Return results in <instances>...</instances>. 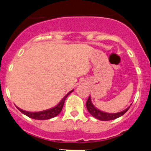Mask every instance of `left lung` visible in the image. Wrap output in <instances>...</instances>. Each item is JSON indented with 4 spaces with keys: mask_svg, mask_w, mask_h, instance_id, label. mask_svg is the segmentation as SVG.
<instances>
[{
    "mask_svg": "<svg viewBox=\"0 0 151 151\" xmlns=\"http://www.w3.org/2000/svg\"><path fill=\"white\" fill-rule=\"evenodd\" d=\"M86 108H87L88 112L90 113L91 114L93 117L96 118V119H99V120L102 121H108L115 119H116V118L119 117V116H122L123 114H125V113L128 111V110L130 108V107H128V108H126L125 111H122V112L115 113V114H108V113L102 112V111L96 109V108L93 106L91 101V97L89 96L87 102H86Z\"/></svg>",
    "mask_w": 151,
    "mask_h": 151,
    "instance_id": "obj_1",
    "label": "left lung"
}]
</instances>
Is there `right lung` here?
I'll list each match as a JSON object with an SVG mask.
<instances>
[{"mask_svg":"<svg viewBox=\"0 0 151 151\" xmlns=\"http://www.w3.org/2000/svg\"><path fill=\"white\" fill-rule=\"evenodd\" d=\"M72 91L73 90L71 91H70L69 93H67V94L63 98L62 100L60 101V102L57 106L54 107L53 108H51V109L46 110V111H40V112H28V111L20 109V108H17H17L20 112L23 113V114L26 115L27 116H29V117L30 118H32V119H38V120H45V119H52V118L58 116L60 113L61 112V111H62L63 109V107L65 99H66L67 96H68V94H69L70 93H71Z\"/></svg>","mask_w":151,"mask_h":151,"instance_id":"right-lung-1","label":"right lung"}]
</instances>
